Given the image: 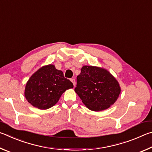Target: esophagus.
<instances>
[{
    "mask_svg": "<svg viewBox=\"0 0 152 152\" xmlns=\"http://www.w3.org/2000/svg\"><path fill=\"white\" fill-rule=\"evenodd\" d=\"M71 81L72 82V83H73V86H75V84H76L75 79H71Z\"/></svg>",
    "mask_w": 152,
    "mask_h": 152,
    "instance_id": "esophagus-1",
    "label": "esophagus"
}]
</instances>
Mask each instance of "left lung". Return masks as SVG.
<instances>
[{
	"label": "left lung",
	"instance_id": "obj_1",
	"mask_svg": "<svg viewBox=\"0 0 152 152\" xmlns=\"http://www.w3.org/2000/svg\"><path fill=\"white\" fill-rule=\"evenodd\" d=\"M75 91L89 110L99 111L116 102L121 88L118 81L106 69L86 65L77 77Z\"/></svg>",
	"mask_w": 152,
	"mask_h": 152
}]
</instances>
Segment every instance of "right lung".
<instances>
[{
    "label": "right lung",
    "instance_id": "obj_1",
    "mask_svg": "<svg viewBox=\"0 0 152 152\" xmlns=\"http://www.w3.org/2000/svg\"><path fill=\"white\" fill-rule=\"evenodd\" d=\"M73 87L63 72L50 64L42 66L31 77L26 84L25 96L34 107L47 110L58 102L66 89Z\"/></svg>",
    "mask_w": 152,
    "mask_h": 152
}]
</instances>
